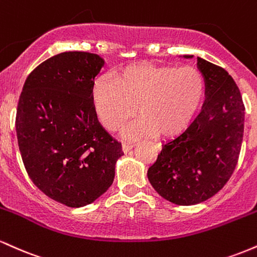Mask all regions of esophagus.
<instances>
[{"mask_svg":"<svg viewBox=\"0 0 257 257\" xmlns=\"http://www.w3.org/2000/svg\"><path fill=\"white\" fill-rule=\"evenodd\" d=\"M133 147H134V144H126V143H124V144H123V145H122L123 152L128 153V152L131 151V150L133 149Z\"/></svg>","mask_w":257,"mask_h":257,"instance_id":"obj_1","label":"esophagus"}]
</instances>
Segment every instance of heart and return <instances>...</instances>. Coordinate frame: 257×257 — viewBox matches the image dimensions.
Returning <instances> with one entry per match:
<instances>
[{
    "label": "heart",
    "mask_w": 257,
    "mask_h": 257,
    "mask_svg": "<svg viewBox=\"0 0 257 257\" xmlns=\"http://www.w3.org/2000/svg\"><path fill=\"white\" fill-rule=\"evenodd\" d=\"M204 90V77L197 67L139 64L126 67L114 81L100 79L94 88V105L102 124L113 133L138 111L140 117L124 131L126 139L156 132L172 137L190 124Z\"/></svg>",
    "instance_id": "b5f03b06"
}]
</instances>
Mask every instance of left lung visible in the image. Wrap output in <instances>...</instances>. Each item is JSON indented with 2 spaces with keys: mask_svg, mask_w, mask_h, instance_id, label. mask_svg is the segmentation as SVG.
I'll use <instances>...</instances> for the list:
<instances>
[{
  "mask_svg": "<svg viewBox=\"0 0 257 257\" xmlns=\"http://www.w3.org/2000/svg\"><path fill=\"white\" fill-rule=\"evenodd\" d=\"M192 58V55H184ZM205 82V101L192 124L162 151L147 170L159 196L178 205L209 199L227 184L239 158L244 133L240 91L222 67L197 58Z\"/></svg>",
  "mask_w": 257,
  "mask_h": 257,
  "instance_id": "1",
  "label": "left lung"
}]
</instances>
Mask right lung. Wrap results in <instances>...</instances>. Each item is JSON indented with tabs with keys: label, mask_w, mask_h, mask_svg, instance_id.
Masks as SVG:
<instances>
[{
	"label": "right lung",
	"mask_w": 257,
	"mask_h": 257,
	"mask_svg": "<svg viewBox=\"0 0 257 257\" xmlns=\"http://www.w3.org/2000/svg\"><path fill=\"white\" fill-rule=\"evenodd\" d=\"M104 64L88 52L54 55L28 76L18 102V145L28 175L46 196L71 208L105 193L124 155L93 102Z\"/></svg>",
	"instance_id": "1"
}]
</instances>
